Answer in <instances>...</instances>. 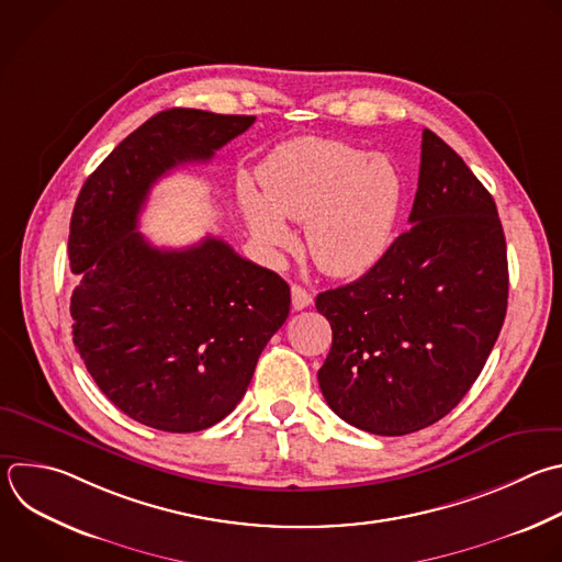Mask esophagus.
Instances as JSON below:
<instances>
[{
	"label": "esophagus",
	"instance_id": "34e87169",
	"mask_svg": "<svg viewBox=\"0 0 562 562\" xmlns=\"http://www.w3.org/2000/svg\"><path fill=\"white\" fill-rule=\"evenodd\" d=\"M311 302H313V295L306 289H302L300 284L291 286V304H293L295 311H302V308L311 306Z\"/></svg>",
	"mask_w": 562,
	"mask_h": 562
}]
</instances>
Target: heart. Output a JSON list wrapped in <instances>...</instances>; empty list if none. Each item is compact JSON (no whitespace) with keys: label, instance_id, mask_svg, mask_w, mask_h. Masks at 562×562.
Returning <instances> with one entry per match:
<instances>
[{"label":"heart","instance_id":"heart-1","mask_svg":"<svg viewBox=\"0 0 562 562\" xmlns=\"http://www.w3.org/2000/svg\"><path fill=\"white\" fill-rule=\"evenodd\" d=\"M258 182L260 196L251 190L240 196L265 251L293 245L284 221L304 223L311 258L335 278L361 276L389 251L404 201V182L391 158L306 136L276 147L258 167Z\"/></svg>","mask_w":562,"mask_h":562}]
</instances>
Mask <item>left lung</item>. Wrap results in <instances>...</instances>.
Returning <instances> with one entry per match:
<instances>
[{
  "label": "left lung",
  "mask_w": 562,
  "mask_h": 562,
  "mask_svg": "<svg viewBox=\"0 0 562 562\" xmlns=\"http://www.w3.org/2000/svg\"><path fill=\"white\" fill-rule=\"evenodd\" d=\"M408 223L375 267L315 300L333 328L322 395L339 419L382 437L428 428L465 397L507 311L494 199L430 130Z\"/></svg>",
  "instance_id": "8db88e82"
}]
</instances>
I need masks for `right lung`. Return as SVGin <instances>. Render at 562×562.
I'll return each instance as SVG.
<instances>
[{
  "instance_id": "obj_1",
  "label": "right lung",
  "mask_w": 562,
  "mask_h": 562,
  "mask_svg": "<svg viewBox=\"0 0 562 562\" xmlns=\"http://www.w3.org/2000/svg\"><path fill=\"white\" fill-rule=\"evenodd\" d=\"M254 121L190 108L158 112L112 149L75 203L72 341L101 393L162 432H199L225 419L289 317V284L227 243L207 236L187 249H158L136 232L160 176L210 160Z\"/></svg>"
}]
</instances>
